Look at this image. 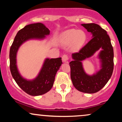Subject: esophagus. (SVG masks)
<instances>
[{
	"label": "esophagus",
	"instance_id": "1",
	"mask_svg": "<svg viewBox=\"0 0 122 122\" xmlns=\"http://www.w3.org/2000/svg\"><path fill=\"white\" fill-rule=\"evenodd\" d=\"M68 59H69V57H68V56L66 55V54H64V55L62 56V60L63 62H68Z\"/></svg>",
	"mask_w": 122,
	"mask_h": 122
}]
</instances>
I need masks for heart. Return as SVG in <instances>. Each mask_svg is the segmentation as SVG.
<instances>
[{
    "instance_id": "b5f03b06",
    "label": "heart",
    "mask_w": 122,
    "mask_h": 122,
    "mask_svg": "<svg viewBox=\"0 0 122 122\" xmlns=\"http://www.w3.org/2000/svg\"><path fill=\"white\" fill-rule=\"evenodd\" d=\"M87 36L84 31L77 29H69L61 34L60 42L64 46L72 45L74 51H79L83 46L86 41Z\"/></svg>"
}]
</instances>
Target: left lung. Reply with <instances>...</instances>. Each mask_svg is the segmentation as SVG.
I'll return each mask as SVG.
<instances>
[{"label":"left lung","instance_id":"left-lung-1","mask_svg":"<svg viewBox=\"0 0 122 122\" xmlns=\"http://www.w3.org/2000/svg\"><path fill=\"white\" fill-rule=\"evenodd\" d=\"M91 33L90 41L80 50L72 54L73 61L69 62L71 78L73 85L79 91L87 93H96L102 89L111 77L114 69V50L107 31L95 23L81 24ZM99 49L98 55L101 69L92 75L83 69L82 62L90 58Z\"/></svg>","mask_w":122,"mask_h":122}]
</instances>
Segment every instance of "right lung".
<instances>
[{
    "label": "right lung",
    "instance_id": "right-lung-1",
    "mask_svg": "<svg viewBox=\"0 0 122 122\" xmlns=\"http://www.w3.org/2000/svg\"><path fill=\"white\" fill-rule=\"evenodd\" d=\"M50 34V30L42 23H32L22 29L16 34L10 50V68L12 77L23 91L31 96L47 93L52 88L57 72L62 65L61 57L46 58L38 75L33 80L21 76L16 64V55L20 46L31 40H42Z\"/></svg>",
    "mask_w": 122,
    "mask_h": 122
}]
</instances>
